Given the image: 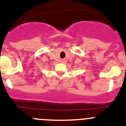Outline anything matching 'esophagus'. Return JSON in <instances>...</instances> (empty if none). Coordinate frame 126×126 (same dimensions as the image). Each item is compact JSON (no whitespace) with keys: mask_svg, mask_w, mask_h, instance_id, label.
I'll return each mask as SVG.
<instances>
[{"mask_svg":"<svg viewBox=\"0 0 126 126\" xmlns=\"http://www.w3.org/2000/svg\"><path fill=\"white\" fill-rule=\"evenodd\" d=\"M62 61H64V60H62Z\"/></svg>","mask_w":126,"mask_h":126,"instance_id":"esophagus-1","label":"esophagus"}]
</instances>
